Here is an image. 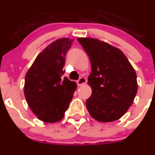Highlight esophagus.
Masks as SVG:
<instances>
[{"mask_svg":"<svg viewBox=\"0 0 155 155\" xmlns=\"http://www.w3.org/2000/svg\"><path fill=\"white\" fill-rule=\"evenodd\" d=\"M78 83V86H82V85H84V84L87 83V79H86L84 77H81V78H80L79 80L77 81Z\"/></svg>","mask_w":155,"mask_h":155,"instance_id":"1","label":"esophagus"}]
</instances>
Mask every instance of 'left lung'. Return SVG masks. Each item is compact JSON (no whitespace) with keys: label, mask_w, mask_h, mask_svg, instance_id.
<instances>
[{"label":"left lung","mask_w":155,"mask_h":155,"mask_svg":"<svg viewBox=\"0 0 155 155\" xmlns=\"http://www.w3.org/2000/svg\"><path fill=\"white\" fill-rule=\"evenodd\" d=\"M78 41L90 58L92 71L88 84L92 95L86 106L99 122L120 119L131 106L138 90L134 68L120 49L91 38Z\"/></svg>","instance_id":"8db88e82"}]
</instances>
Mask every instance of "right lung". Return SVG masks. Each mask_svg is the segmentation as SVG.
<instances>
[{"instance_id": "add662e5", "label": "right lung", "mask_w": 155, "mask_h": 155, "mask_svg": "<svg viewBox=\"0 0 155 155\" xmlns=\"http://www.w3.org/2000/svg\"><path fill=\"white\" fill-rule=\"evenodd\" d=\"M72 39L59 38L43 50L25 78L24 94L28 105L39 120H62L77 89L74 81L63 78L65 56Z\"/></svg>"}]
</instances>
